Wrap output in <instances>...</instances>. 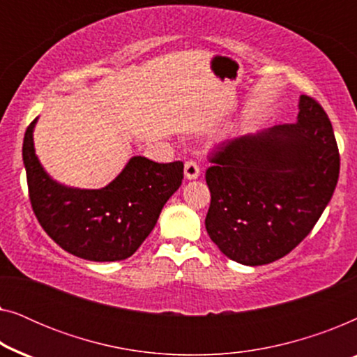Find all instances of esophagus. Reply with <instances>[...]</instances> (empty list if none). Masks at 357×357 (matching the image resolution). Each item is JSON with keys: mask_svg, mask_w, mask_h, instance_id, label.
I'll list each match as a JSON object with an SVG mask.
<instances>
[{"mask_svg": "<svg viewBox=\"0 0 357 357\" xmlns=\"http://www.w3.org/2000/svg\"><path fill=\"white\" fill-rule=\"evenodd\" d=\"M199 175V165L195 160H187L185 162V178L195 180Z\"/></svg>", "mask_w": 357, "mask_h": 357, "instance_id": "obj_1", "label": "esophagus"}]
</instances>
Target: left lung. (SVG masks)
Wrapping results in <instances>:
<instances>
[{"instance_id":"1","label":"left lung","mask_w":357,"mask_h":357,"mask_svg":"<svg viewBox=\"0 0 357 357\" xmlns=\"http://www.w3.org/2000/svg\"><path fill=\"white\" fill-rule=\"evenodd\" d=\"M206 170L204 226L224 255L248 266L287 255L333 197L340 153L319 102L301 96L296 123L227 141Z\"/></svg>"}]
</instances>
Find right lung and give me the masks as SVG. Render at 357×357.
Here are the masks:
<instances>
[{
  "label": "right lung",
  "instance_id": "obj_1",
  "mask_svg": "<svg viewBox=\"0 0 357 357\" xmlns=\"http://www.w3.org/2000/svg\"><path fill=\"white\" fill-rule=\"evenodd\" d=\"M37 119L27 126L22 160L33 213L48 236L84 260L119 261L138 250L167 199L183 178V162L159 164L141 155L99 190L58 183L42 167L33 148Z\"/></svg>",
  "mask_w": 357,
  "mask_h": 357
}]
</instances>
